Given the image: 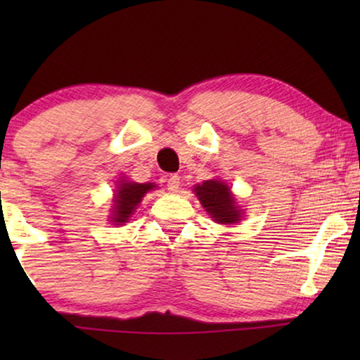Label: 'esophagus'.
Returning <instances> with one entry per match:
<instances>
[{"label":"esophagus","mask_w":360,"mask_h":360,"mask_svg":"<svg viewBox=\"0 0 360 360\" xmlns=\"http://www.w3.org/2000/svg\"><path fill=\"white\" fill-rule=\"evenodd\" d=\"M180 188V176L179 175H170L169 180H167V190L175 193Z\"/></svg>","instance_id":"34e87169"}]
</instances>
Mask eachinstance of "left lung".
I'll list each match as a JSON object with an SVG mask.
<instances>
[{
	"label": "left lung",
	"mask_w": 360,
	"mask_h": 360,
	"mask_svg": "<svg viewBox=\"0 0 360 360\" xmlns=\"http://www.w3.org/2000/svg\"><path fill=\"white\" fill-rule=\"evenodd\" d=\"M193 191L210 218L218 224H236L243 218V210L236 203L233 191L224 181L206 180L196 185Z\"/></svg>",
	"instance_id": "8db88e82"
}]
</instances>
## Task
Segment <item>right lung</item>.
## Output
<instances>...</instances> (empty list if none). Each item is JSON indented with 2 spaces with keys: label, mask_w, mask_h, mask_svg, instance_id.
I'll return each instance as SVG.
<instances>
[{
  "label": "right lung",
  "mask_w": 360,
  "mask_h": 360,
  "mask_svg": "<svg viewBox=\"0 0 360 360\" xmlns=\"http://www.w3.org/2000/svg\"><path fill=\"white\" fill-rule=\"evenodd\" d=\"M117 190L112 198V210H111V223L112 224H124L129 221L131 214L134 213L137 206L144 198L147 191L154 190V184H136V181L120 180L117 181Z\"/></svg>",
  "instance_id": "obj_1"
}]
</instances>
